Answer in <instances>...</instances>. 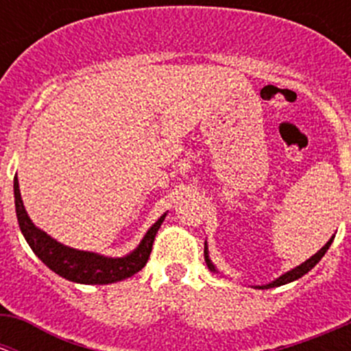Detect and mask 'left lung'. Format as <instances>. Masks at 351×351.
<instances>
[{
    "label": "left lung",
    "instance_id": "obj_1",
    "mask_svg": "<svg viewBox=\"0 0 351 351\" xmlns=\"http://www.w3.org/2000/svg\"><path fill=\"white\" fill-rule=\"evenodd\" d=\"M332 239H335V236H332V238L329 239V241H328L326 244H324V246L321 247V250L317 251L316 254H313V256H311L309 260H306V261H304L302 265H299V267L292 268V270H290V271H287V274L280 275V277H278L277 280H274V282H271V284L261 285V287H258V289H274V287H278V285H285V284H289V282H293V280H297V278L304 277V275H306L307 271H311V270H313L314 267H316L317 263H319V260H321V258L324 256V253H326V251L329 250V246H331ZM204 256H205V263H207L208 270H210V271H217V270H215V267H214V265H212L210 258H208V247H207V241H205V247H204Z\"/></svg>",
    "mask_w": 351,
    "mask_h": 351
}]
</instances>
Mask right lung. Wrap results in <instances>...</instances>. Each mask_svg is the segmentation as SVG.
I'll return each instance as SVG.
<instances>
[{"instance_id": "1", "label": "right lung", "mask_w": 351, "mask_h": 351, "mask_svg": "<svg viewBox=\"0 0 351 351\" xmlns=\"http://www.w3.org/2000/svg\"><path fill=\"white\" fill-rule=\"evenodd\" d=\"M13 192H15V207L20 231H22L23 238L27 239L28 246L40 258L42 263L47 265L52 271L61 275L66 280L76 282V284H113V282L125 280V278L132 277L134 274L143 270L144 265L149 260L156 232L161 228L162 221L166 217V214L161 215L151 226V229L146 232L143 241L132 253L122 258H108L104 256V254L91 253V251H80L74 250V247L64 246V244L52 239L49 234H45L44 231L35 228V224L30 221L23 207L19 178L16 176L13 180Z\"/></svg>"}]
</instances>
